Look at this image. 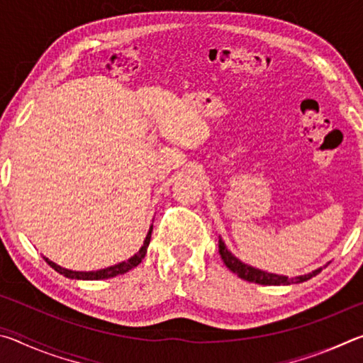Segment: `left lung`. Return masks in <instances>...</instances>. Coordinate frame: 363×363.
I'll use <instances>...</instances> for the list:
<instances>
[{
	"label": "left lung",
	"instance_id": "left-lung-1",
	"mask_svg": "<svg viewBox=\"0 0 363 363\" xmlns=\"http://www.w3.org/2000/svg\"><path fill=\"white\" fill-rule=\"evenodd\" d=\"M219 253L220 257L227 267H229L233 274H237L238 277L247 280V281H253V284H259V285H290V284H303V281L309 280L320 272L322 269L314 270L312 274L307 275H301V277H294V279H288L284 277V275H277V274H269V272H262L259 269L250 267L247 264H243L242 261H238L235 256H233L229 250L225 248V245L223 240H219Z\"/></svg>",
	"mask_w": 363,
	"mask_h": 363
}]
</instances>
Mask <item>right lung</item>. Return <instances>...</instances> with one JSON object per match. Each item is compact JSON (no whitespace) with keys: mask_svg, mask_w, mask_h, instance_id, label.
<instances>
[{"mask_svg":"<svg viewBox=\"0 0 363 363\" xmlns=\"http://www.w3.org/2000/svg\"><path fill=\"white\" fill-rule=\"evenodd\" d=\"M150 237H152V229L149 230V233H147L145 237V242H144V247L139 250L138 255H134L131 259H128L126 262H120L116 264V266H112V267H107V269H102V270H96V272H73V270H69V269H64L57 266V264H54L52 261L46 259V262L51 266L54 270H57L59 274L65 275V277L69 279H77V280H101V279H112V277H116V275H121V274H126L130 272L131 269H134L136 266H139L140 261L144 259V256L147 253V247H149L150 243Z\"/></svg>","mask_w":363,"mask_h":363,"instance_id":"add662e5","label":"right lung"}]
</instances>
